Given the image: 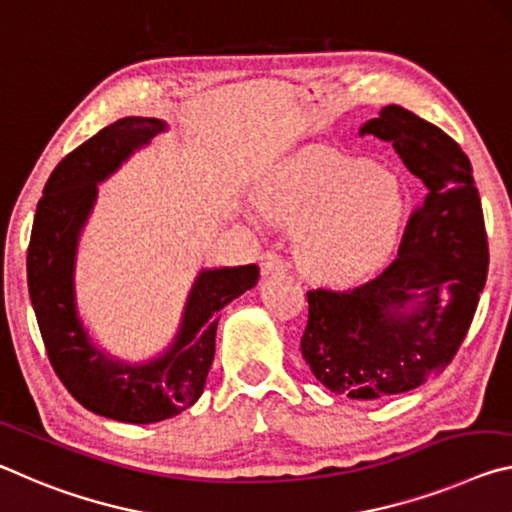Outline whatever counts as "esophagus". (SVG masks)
<instances>
[{
    "label": "esophagus",
    "instance_id": "esophagus-1",
    "mask_svg": "<svg viewBox=\"0 0 512 512\" xmlns=\"http://www.w3.org/2000/svg\"><path fill=\"white\" fill-rule=\"evenodd\" d=\"M283 267H286V261H283L281 254H276V251H265L261 256V274H274V272H281Z\"/></svg>",
    "mask_w": 512,
    "mask_h": 512
}]
</instances>
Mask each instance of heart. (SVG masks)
<instances>
[{"instance_id":"obj_1","label":"heart","mask_w":512,"mask_h":512,"mask_svg":"<svg viewBox=\"0 0 512 512\" xmlns=\"http://www.w3.org/2000/svg\"><path fill=\"white\" fill-rule=\"evenodd\" d=\"M270 215L304 224L299 263L326 281H351L388 261L406 215L395 174L349 158H306L267 183Z\"/></svg>"}]
</instances>
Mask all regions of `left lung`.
<instances>
[{
	"instance_id": "8db88e82",
	"label": "left lung",
	"mask_w": 512,
	"mask_h": 512,
	"mask_svg": "<svg viewBox=\"0 0 512 512\" xmlns=\"http://www.w3.org/2000/svg\"><path fill=\"white\" fill-rule=\"evenodd\" d=\"M422 181L397 258L349 290H308L301 356L315 379L349 399L401 395L438 376L474 320L488 274L479 190L454 138L397 104L360 127Z\"/></svg>"
}]
</instances>
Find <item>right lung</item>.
<instances>
[{
  "mask_svg": "<svg viewBox=\"0 0 512 512\" xmlns=\"http://www.w3.org/2000/svg\"><path fill=\"white\" fill-rule=\"evenodd\" d=\"M165 129L156 117H122L67 154L45 183L27 251L29 297L58 379L83 408L127 424L170 420L195 404L213 365L220 311L258 281L254 263L201 270L177 338L142 365L108 356L90 340L77 313L74 265L97 183Z\"/></svg>",
  "mask_w": 512,
  "mask_h": 512,
  "instance_id": "obj_1",
  "label": "right lung"
}]
</instances>
